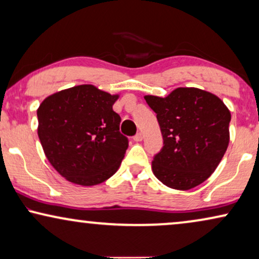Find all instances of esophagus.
<instances>
[{
    "mask_svg": "<svg viewBox=\"0 0 259 259\" xmlns=\"http://www.w3.org/2000/svg\"><path fill=\"white\" fill-rule=\"evenodd\" d=\"M143 139H144V136H143V133H140V132L137 133L136 136L133 137V140L137 141V143H138V141H141Z\"/></svg>",
    "mask_w": 259,
    "mask_h": 259,
    "instance_id": "esophagus-1",
    "label": "esophagus"
}]
</instances>
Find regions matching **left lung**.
Listing matches in <instances>:
<instances>
[{
	"label": "left lung",
	"instance_id": "obj_1",
	"mask_svg": "<svg viewBox=\"0 0 259 259\" xmlns=\"http://www.w3.org/2000/svg\"><path fill=\"white\" fill-rule=\"evenodd\" d=\"M164 146L152 169L164 185L190 190L210 177L229 145L231 114L221 99L198 88H177L168 97L147 95Z\"/></svg>",
	"mask_w": 259,
	"mask_h": 259
}]
</instances>
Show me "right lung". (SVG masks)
Segmentation results:
<instances>
[{"mask_svg": "<svg viewBox=\"0 0 259 259\" xmlns=\"http://www.w3.org/2000/svg\"><path fill=\"white\" fill-rule=\"evenodd\" d=\"M118 95L81 84L45 99L37 134L49 162L69 182L98 185L119 168L128 147L113 111Z\"/></svg>", "mask_w": 259, "mask_h": 259, "instance_id": "add662e5", "label": "right lung"}]
</instances>
